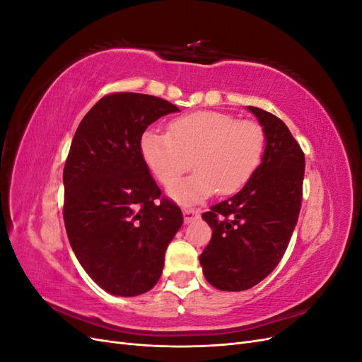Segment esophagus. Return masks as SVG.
Here are the masks:
<instances>
[{
	"instance_id": "34e87169",
	"label": "esophagus",
	"mask_w": 362,
	"mask_h": 362,
	"mask_svg": "<svg viewBox=\"0 0 362 362\" xmlns=\"http://www.w3.org/2000/svg\"><path fill=\"white\" fill-rule=\"evenodd\" d=\"M182 214H184V222L192 223L194 218H198L201 216V210L199 208H184Z\"/></svg>"
}]
</instances>
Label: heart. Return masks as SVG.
<instances>
[{"label": "heart", "instance_id": "heart-1", "mask_svg": "<svg viewBox=\"0 0 362 362\" xmlns=\"http://www.w3.org/2000/svg\"><path fill=\"white\" fill-rule=\"evenodd\" d=\"M266 148V133L255 120H237L222 112H194L173 119L169 134L146 129L139 151L164 187L192 166L196 170L169 190L175 201L196 204L217 189L234 193L249 181Z\"/></svg>", "mask_w": 362, "mask_h": 362}]
</instances>
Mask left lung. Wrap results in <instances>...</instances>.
<instances>
[{
	"label": "left lung",
	"mask_w": 362,
	"mask_h": 362,
	"mask_svg": "<svg viewBox=\"0 0 362 362\" xmlns=\"http://www.w3.org/2000/svg\"><path fill=\"white\" fill-rule=\"evenodd\" d=\"M266 133L259 166L233 198L202 214L213 229L199 257L205 279L217 290L252 288L275 270L298 223L305 156L279 117L246 107Z\"/></svg>",
	"instance_id": "8db88e82"
}]
</instances>
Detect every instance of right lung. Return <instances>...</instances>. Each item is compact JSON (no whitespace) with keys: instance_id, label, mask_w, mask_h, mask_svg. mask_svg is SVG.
I'll return each instance as SVG.
<instances>
[{"instance_id":"obj_1","label":"right lung","mask_w":362,"mask_h":362,"mask_svg":"<svg viewBox=\"0 0 362 362\" xmlns=\"http://www.w3.org/2000/svg\"><path fill=\"white\" fill-rule=\"evenodd\" d=\"M180 108L157 96L112 93L80 122L64 164L63 218L76 259L113 296L149 291L182 225L178 205L161 190L139 151L140 136Z\"/></svg>"}]
</instances>
